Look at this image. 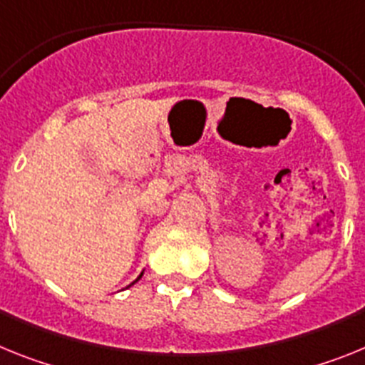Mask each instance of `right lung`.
<instances>
[{
    "label": "right lung",
    "instance_id": "obj_1",
    "mask_svg": "<svg viewBox=\"0 0 365 365\" xmlns=\"http://www.w3.org/2000/svg\"><path fill=\"white\" fill-rule=\"evenodd\" d=\"M141 275H143V274H141ZM141 275H139V277H141ZM139 277H138V279H139ZM138 279H135V281H138ZM135 281H134V283H135ZM134 283H132V284H134Z\"/></svg>",
    "mask_w": 365,
    "mask_h": 365
}]
</instances>
